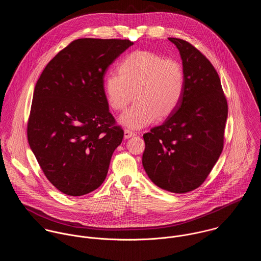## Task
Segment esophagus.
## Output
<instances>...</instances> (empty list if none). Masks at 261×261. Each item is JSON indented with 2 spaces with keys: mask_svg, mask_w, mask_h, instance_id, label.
I'll return each instance as SVG.
<instances>
[{
  "mask_svg": "<svg viewBox=\"0 0 261 261\" xmlns=\"http://www.w3.org/2000/svg\"><path fill=\"white\" fill-rule=\"evenodd\" d=\"M135 136H137V134L134 133L133 130H130V129H124V139H129V138L135 137Z\"/></svg>",
  "mask_w": 261,
  "mask_h": 261,
  "instance_id": "esophagus-1",
  "label": "esophagus"
}]
</instances>
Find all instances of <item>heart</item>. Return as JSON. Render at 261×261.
I'll return each mask as SVG.
<instances>
[{"instance_id":"1","label":"heart","mask_w":261,"mask_h":261,"mask_svg":"<svg viewBox=\"0 0 261 261\" xmlns=\"http://www.w3.org/2000/svg\"><path fill=\"white\" fill-rule=\"evenodd\" d=\"M117 71L118 75H107L103 81L110 108L122 111L133 96L136 97V102L118 118L122 125L143 128L159 116L168 117L179 107L185 90V75L176 60L149 51H136L119 62Z\"/></svg>"}]
</instances>
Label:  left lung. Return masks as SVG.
<instances>
[{"mask_svg": "<svg viewBox=\"0 0 261 261\" xmlns=\"http://www.w3.org/2000/svg\"><path fill=\"white\" fill-rule=\"evenodd\" d=\"M169 40L180 52L185 90L177 110L144 135L143 166L154 185L183 194L201 186L218 161L228 107L211 62L185 40Z\"/></svg>", "mask_w": 261, "mask_h": 261, "instance_id": "8db88e82", "label": "left lung"}]
</instances>
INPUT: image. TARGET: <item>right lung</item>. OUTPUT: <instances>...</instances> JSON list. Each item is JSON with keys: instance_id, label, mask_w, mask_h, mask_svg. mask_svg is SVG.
Instances as JSON below:
<instances>
[{"instance_id": "1", "label": "right lung", "mask_w": 261, "mask_h": 261, "mask_svg": "<svg viewBox=\"0 0 261 261\" xmlns=\"http://www.w3.org/2000/svg\"><path fill=\"white\" fill-rule=\"evenodd\" d=\"M129 40L83 38L61 50L38 79L28 122V142L50 183L82 196L107 178L123 130L105 97L103 78Z\"/></svg>"}]
</instances>
